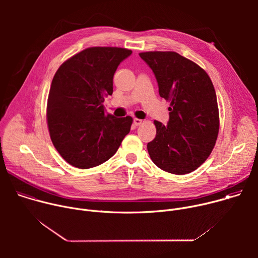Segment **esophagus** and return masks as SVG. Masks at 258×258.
<instances>
[{"label": "esophagus", "mask_w": 258, "mask_h": 258, "mask_svg": "<svg viewBox=\"0 0 258 258\" xmlns=\"http://www.w3.org/2000/svg\"><path fill=\"white\" fill-rule=\"evenodd\" d=\"M143 123V120L142 119H139V118H134V124L135 125H141Z\"/></svg>", "instance_id": "obj_1"}]
</instances>
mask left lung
Here are the masks:
<instances>
[{"mask_svg": "<svg viewBox=\"0 0 258 258\" xmlns=\"http://www.w3.org/2000/svg\"><path fill=\"white\" fill-rule=\"evenodd\" d=\"M140 57L156 78L159 95L170 102L166 125L154 120L156 137L147 145L162 170L186 174L210 155L219 128L216 94L207 73L175 52H145Z\"/></svg>", "mask_w": 258, "mask_h": 258, "instance_id": "left-lung-1", "label": "left lung"}]
</instances>
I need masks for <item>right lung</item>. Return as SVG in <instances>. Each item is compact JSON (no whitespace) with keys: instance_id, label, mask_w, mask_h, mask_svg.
<instances>
[{"instance_id":"add662e5","label":"right lung","mask_w":258,"mask_h":258,"mask_svg":"<svg viewBox=\"0 0 258 258\" xmlns=\"http://www.w3.org/2000/svg\"><path fill=\"white\" fill-rule=\"evenodd\" d=\"M127 49L93 47L66 60L53 78L47 121L52 143L72 166L87 169L111 158L130 133L133 118L105 111L118 65Z\"/></svg>"}]
</instances>
